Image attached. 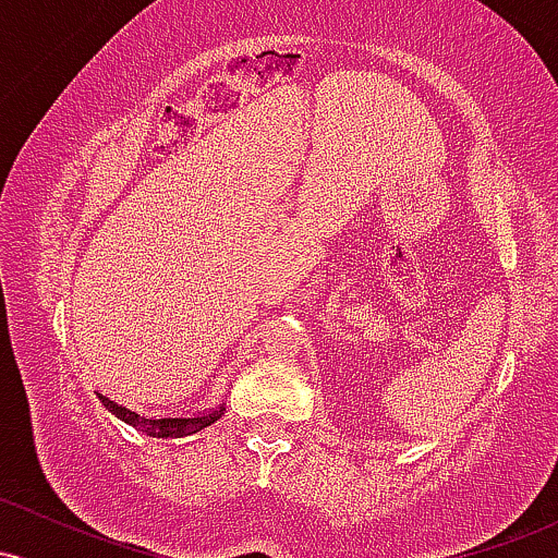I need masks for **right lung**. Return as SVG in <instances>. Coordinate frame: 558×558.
Returning <instances> with one entry per match:
<instances>
[{
  "label": "right lung",
  "instance_id": "obj_1",
  "mask_svg": "<svg viewBox=\"0 0 558 558\" xmlns=\"http://www.w3.org/2000/svg\"><path fill=\"white\" fill-rule=\"evenodd\" d=\"M99 401L110 409L114 417L128 422V425L136 427V430H141L144 435H149V438H183V435H194L198 430H204V427L213 425V422L220 420L222 412H226V409L220 407V409H215V412L194 414V417L155 420V417H144V414L133 412V409H128V407H123V403L107 399V396H101V393H99Z\"/></svg>",
  "mask_w": 558,
  "mask_h": 558
}]
</instances>
